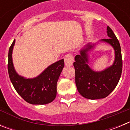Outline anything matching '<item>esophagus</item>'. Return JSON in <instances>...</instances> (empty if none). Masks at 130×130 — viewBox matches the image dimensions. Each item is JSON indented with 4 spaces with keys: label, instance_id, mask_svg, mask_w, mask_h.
<instances>
[{
    "label": "esophagus",
    "instance_id": "34e87169",
    "mask_svg": "<svg viewBox=\"0 0 130 130\" xmlns=\"http://www.w3.org/2000/svg\"><path fill=\"white\" fill-rule=\"evenodd\" d=\"M64 62L66 66H71L73 62V57L71 53H68L64 57Z\"/></svg>",
    "mask_w": 130,
    "mask_h": 130
}]
</instances>
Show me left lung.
<instances>
[{
	"mask_svg": "<svg viewBox=\"0 0 130 130\" xmlns=\"http://www.w3.org/2000/svg\"><path fill=\"white\" fill-rule=\"evenodd\" d=\"M109 38L101 40L109 43L115 50V60L109 67L96 72L88 66V52L94 49L95 44L88 43L75 57L73 62L75 72V84L79 94L90 100L104 98L111 94L120 80L122 70L121 48L119 40L109 26L107 28Z\"/></svg>",
	"mask_w": 130,
	"mask_h": 130,
	"instance_id": "1",
	"label": "left lung"
}]
</instances>
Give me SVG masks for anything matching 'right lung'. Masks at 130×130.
Here are the masks:
<instances>
[{
  "label": "right lung",
  "instance_id": "add662e5",
  "mask_svg": "<svg viewBox=\"0 0 130 130\" xmlns=\"http://www.w3.org/2000/svg\"><path fill=\"white\" fill-rule=\"evenodd\" d=\"M15 40L8 52V70L10 81L17 92L26 102L33 105L49 104L57 96V83L64 66V59L48 66L36 77L26 79L18 74L13 67L12 51Z\"/></svg>",
  "mask_w": 130,
  "mask_h": 130
}]
</instances>
